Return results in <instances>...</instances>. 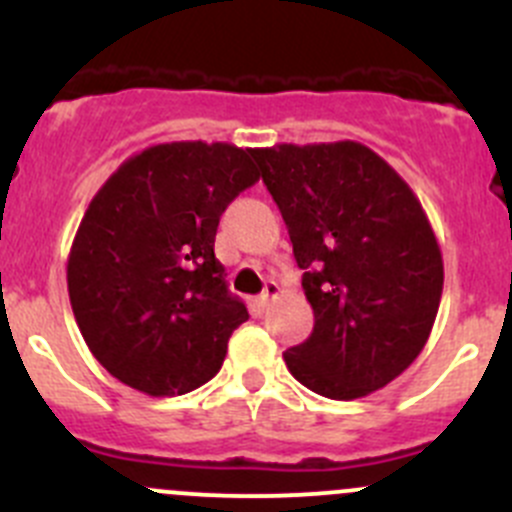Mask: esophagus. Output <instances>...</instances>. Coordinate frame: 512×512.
<instances>
[{"mask_svg":"<svg viewBox=\"0 0 512 512\" xmlns=\"http://www.w3.org/2000/svg\"><path fill=\"white\" fill-rule=\"evenodd\" d=\"M277 295H280V285H277L275 280H267V282H265V290H262V295H260V302H262V307H267V305H270V302L275 300Z\"/></svg>","mask_w":512,"mask_h":512,"instance_id":"obj_1","label":"esophagus"}]
</instances>
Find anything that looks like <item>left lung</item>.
Wrapping results in <instances>:
<instances>
[{"instance_id":"left-lung-1","label":"left lung","mask_w":512,"mask_h":512,"mask_svg":"<svg viewBox=\"0 0 512 512\" xmlns=\"http://www.w3.org/2000/svg\"><path fill=\"white\" fill-rule=\"evenodd\" d=\"M277 202L315 312L285 352L312 393L355 400L385 388L428 342L443 255L408 182L360 142L252 150Z\"/></svg>"}]
</instances>
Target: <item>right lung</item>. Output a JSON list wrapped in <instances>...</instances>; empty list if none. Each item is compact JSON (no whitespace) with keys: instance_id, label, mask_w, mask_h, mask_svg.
I'll return each instance as SVG.
<instances>
[{"instance_id":"right-lung-1","label":"right lung","mask_w":512,"mask_h":512,"mask_svg":"<svg viewBox=\"0 0 512 512\" xmlns=\"http://www.w3.org/2000/svg\"><path fill=\"white\" fill-rule=\"evenodd\" d=\"M252 150L167 142L119 165L89 202L67 260L74 320L119 382L172 398L220 372L247 307L215 257L222 212L260 180Z\"/></svg>"}]
</instances>
